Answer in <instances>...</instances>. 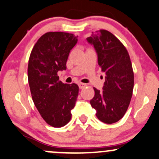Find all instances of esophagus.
I'll return each instance as SVG.
<instances>
[{
    "instance_id": "obj_1",
    "label": "esophagus",
    "mask_w": 159,
    "mask_h": 159,
    "mask_svg": "<svg viewBox=\"0 0 159 159\" xmlns=\"http://www.w3.org/2000/svg\"><path fill=\"white\" fill-rule=\"evenodd\" d=\"M78 86H79L80 89H83V88H84L86 86H87V84H84V83H80L79 84H78Z\"/></svg>"
}]
</instances>
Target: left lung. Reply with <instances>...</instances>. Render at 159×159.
<instances>
[{
  "mask_svg": "<svg viewBox=\"0 0 159 159\" xmlns=\"http://www.w3.org/2000/svg\"><path fill=\"white\" fill-rule=\"evenodd\" d=\"M87 41L94 46L98 63L105 73L103 90L93 87L91 106L100 121L112 124L126 112L134 88V72L126 48L114 34L106 30H96Z\"/></svg>",
  "mask_w": 159,
  "mask_h": 159,
  "instance_id": "1",
  "label": "left lung"
}]
</instances>
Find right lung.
Listing matches in <instances>:
<instances>
[{
  "mask_svg": "<svg viewBox=\"0 0 159 159\" xmlns=\"http://www.w3.org/2000/svg\"><path fill=\"white\" fill-rule=\"evenodd\" d=\"M77 38L69 33H45L29 57L27 77L33 101L43 119L52 127L61 128L70 121L78 96L76 84H63L57 75L58 71L66 69L69 54Z\"/></svg>",
  "mask_w": 159,
  "mask_h": 159,
  "instance_id": "add662e5",
  "label": "right lung"
}]
</instances>
